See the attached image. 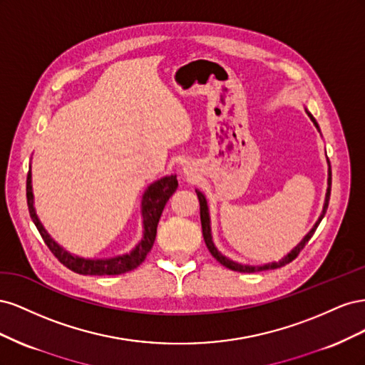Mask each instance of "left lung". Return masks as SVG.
<instances>
[{
	"label": "left lung",
	"instance_id": "1",
	"mask_svg": "<svg viewBox=\"0 0 365 365\" xmlns=\"http://www.w3.org/2000/svg\"><path fill=\"white\" fill-rule=\"evenodd\" d=\"M307 113V115L311 117V120L314 121V125L317 126V129L319 130V128H318V123L315 121V118L312 117V114L309 113V111H306ZM327 163H329V160H327ZM330 185H332V172H330V163H329V178H327V192H326V201H324V205H323V212H322V215H319V217H318V220L315 222V225L312 227V230L309 231V233L303 237V240L300 242V244H298L289 254H286V256L282 259V260H279V262H272V263H267V264H260V267H250V264H242V263H237V262H233V260H230V259H227L225 256H222V254H220L219 251H217V248L215 247V244H213V240H212V228H210V213H208V205H207V200H205V196L200 192V190H196V195H197V200H200V212H201V225H202V236H204V240H205V245H207V248H208V251L212 252V256L220 263V264H224L225 268H228V269H231V271H239V272H259V271H267V269H277V268H282V267H284V264H288V263H291L298 254H300V251L306 247V244L309 240H311V237L314 236V233H315V230H317V227L319 225V222H322V219L324 217V215H326V212H327V205H329V200H330Z\"/></svg>",
	"mask_w": 365,
	"mask_h": 365
}]
</instances>
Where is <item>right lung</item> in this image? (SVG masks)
<instances>
[{"instance_id":"add662e5","label":"right lung","mask_w":365,"mask_h":365,"mask_svg":"<svg viewBox=\"0 0 365 365\" xmlns=\"http://www.w3.org/2000/svg\"><path fill=\"white\" fill-rule=\"evenodd\" d=\"M178 189V181H176V175L164 176V178L152 182L145 195H143L141 201V216H143V239L138 242V245L132 250L129 254L123 256L109 257V259H83L79 256H73L71 252L65 251L56 240H53L51 236L47 233L46 228L41 224V220L36 216L35 207H33V190H31V172L27 173V205L29 213L33 222H35L39 235L42 236L46 245L54 254L63 267L68 269L83 274V275H117L125 274L128 271L135 269L140 267V263L146 259L148 252L152 250L153 242L157 236V227L161 213L164 210L165 202L169 197Z\"/></svg>"}]
</instances>
